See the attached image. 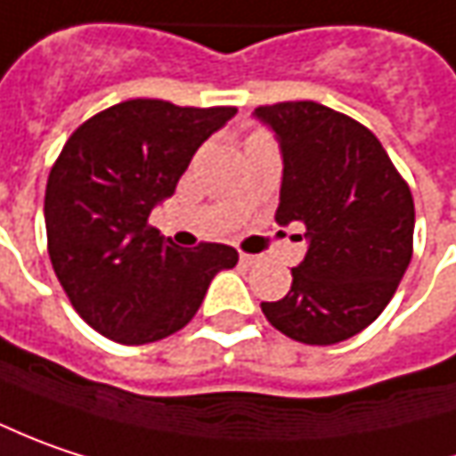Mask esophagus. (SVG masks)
<instances>
[{"label": "esophagus", "mask_w": 456, "mask_h": 456, "mask_svg": "<svg viewBox=\"0 0 456 456\" xmlns=\"http://www.w3.org/2000/svg\"><path fill=\"white\" fill-rule=\"evenodd\" d=\"M243 266H251V264H256V256H251V254H240V259H239Z\"/></svg>", "instance_id": "esophagus-1"}]
</instances>
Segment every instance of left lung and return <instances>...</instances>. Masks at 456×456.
Returning <instances> with one entry per match:
<instances>
[{"mask_svg": "<svg viewBox=\"0 0 456 456\" xmlns=\"http://www.w3.org/2000/svg\"><path fill=\"white\" fill-rule=\"evenodd\" d=\"M282 153L274 220L305 225V259L282 300L262 303L285 336L329 346L364 330L393 300L413 256L416 210L382 143L318 102L256 107Z\"/></svg>", "mask_w": 456, "mask_h": 456, "instance_id": "8db88e82", "label": "left lung"}]
</instances>
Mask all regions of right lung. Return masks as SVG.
Wrapping results in <instances>:
<instances>
[{
	"instance_id": "right-lung-1",
	"label": "right lung",
	"mask_w": 456,
	"mask_h": 456,
	"mask_svg": "<svg viewBox=\"0 0 456 456\" xmlns=\"http://www.w3.org/2000/svg\"><path fill=\"white\" fill-rule=\"evenodd\" d=\"M233 115L127 100L66 141L45 187L48 254L74 310L107 338L138 346L184 329L213 277L239 262L231 246L187 251L149 225L194 151Z\"/></svg>"
}]
</instances>
